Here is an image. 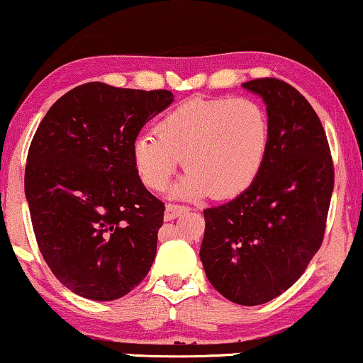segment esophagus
<instances>
[{"instance_id": "esophagus-1", "label": "esophagus", "mask_w": 363, "mask_h": 363, "mask_svg": "<svg viewBox=\"0 0 363 363\" xmlns=\"http://www.w3.org/2000/svg\"><path fill=\"white\" fill-rule=\"evenodd\" d=\"M189 207H185V205H178V203H168L167 205V210H164V218L167 220H173V218L183 216V213L189 212Z\"/></svg>"}]
</instances>
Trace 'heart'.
Masks as SVG:
<instances>
[{"label":"heart","instance_id":"heart-1","mask_svg":"<svg viewBox=\"0 0 363 363\" xmlns=\"http://www.w3.org/2000/svg\"><path fill=\"white\" fill-rule=\"evenodd\" d=\"M153 134H141L133 160L151 190H163L183 163L178 186L186 196L242 194L261 173L271 141L266 109L249 97L189 99L156 121Z\"/></svg>","mask_w":363,"mask_h":363}]
</instances>
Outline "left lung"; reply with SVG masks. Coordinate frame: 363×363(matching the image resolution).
<instances>
[{
    "instance_id": "obj_1",
    "label": "left lung",
    "mask_w": 363,
    "mask_h": 363,
    "mask_svg": "<svg viewBox=\"0 0 363 363\" xmlns=\"http://www.w3.org/2000/svg\"><path fill=\"white\" fill-rule=\"evenodd\" d=\"M242 86L266 102L269 151L247 190L203 210L200 259L223 298L256 306L289 289L318 252L335 169L325 129L305 96L272 77Z\"/></svg>"
}]
</instances>
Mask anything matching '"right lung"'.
<instances>
[{"label":"right lung","mask_w":363,"mask_h":363,"mask_svg":"<svg viewBox=\"0 0 363 363\" xmlns=\"http://www.w3.org/2000/svg\"><path fill=\"white\" fill-rule=\"evenodd\" d=\"M173 94L89 82L53 104L31 140L25 194L45 262L82 298L113 301L145 279L164 203L143 185L133 145Z\"/></svg>","instance_id":"obj_1"}]
</instances>
